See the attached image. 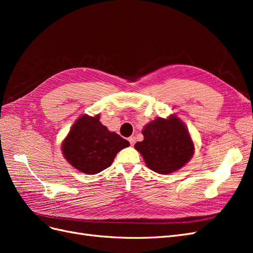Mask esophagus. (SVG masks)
Here are the masks:
<instances>
[{
  "label": "esophagus",
  "mask_w": 253,
  "mask_h": 253,
  "mask_svg": "<svg viewBox=\"0 0 253 253\" xmlns=\"http://www.w3.org/2000/svg\"><path fill=\"white\" fill-rule=\"evenodd\" d=\"M128 141H129V143H131V145H134L135 144V142H136V138L134 136H131L128 138Z\"/></svg>",
  "instance_id": "esophagus-1"
}]
</instances>
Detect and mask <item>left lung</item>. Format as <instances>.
Masks as SVG:
<instances>
[{"mask_svg": "<svg viewBox=\"0 0 253 253\" xmlns=\"http://www.w3.org/2000/svg\"><path fill=\"white\" fill-rule=\"evenodd\" d=\"M143 140L135 149L145 165L156 173L167 175L179 170L194 154V142L186 125L176 116L156 117L142 128Z\"/></svg>", "mask_w": 253, "mask_h": 253, "instance_id": "8db88e82", "label": "left lung"}]
</instances>
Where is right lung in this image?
<instances>
[{
    "label": "right lung",
    "instance_id": "add662e5",
    "mask_svg": "<svg viewBox=\"0 0 253 253\" xmlns=\"http://www.w3.org/2000/svg\"><path fill=\"white\" fill-rule=\"evenodd\" d=\"M128 145L127 140L101 124L100 115L83 114L61 143V151L75 169L94 175L109 168L117 153Z\"/></svg>",
    "mask_w": 253,
    "mask_h": 253
}]
</instances>
